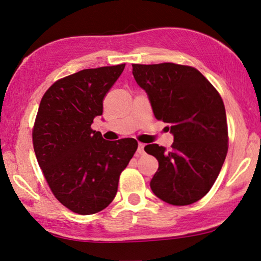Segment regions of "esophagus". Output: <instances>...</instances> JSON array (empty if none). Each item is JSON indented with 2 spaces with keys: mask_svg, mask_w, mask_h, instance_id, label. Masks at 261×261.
<instances>
[{
  "mask_svg": "<svg viewBox=\"0 0 261 261\" xmlns=\"http://www.w3.org/2000/svg\"><path fill=\"white\" fill-rule=\"evenodd\" d=\"M144 147H145V144H143V143H138V154H144Z\"/></svg>",
  "mask_w": 261,
  "mask_h": 261,
  "instance_id": "obj_1",
  "label": "esophagus"
}]
</instances>
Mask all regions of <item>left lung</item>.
<instances>
[{"instance_id":"obj_1","label":"left lung","mask_w":261,"mask_h":261,"mask_svg":"<svg viewBox=\"0 0 261 261\" xmlns=\"http://www.w3.org/2000/svg\"><path fill=\"white\" fill-rule=\"evenodd\" d=\"M138 85L146 91L156 120L174 135L170 149L145 146L159 169L153 193L175 206L191 205L206 196L228 152V125L222 98L197 69L175 63L132 64Z\"/></svg>"}]
</instances>
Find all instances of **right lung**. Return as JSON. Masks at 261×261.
Returning a JSON list of instances; mask_svg holds the SVG:
<instances>
[{
  "mask_svg": "<svg viewBox=\"0 0 261 261\" xmlns=\"http://www.w3.org/2000/svg\"><path fill=\"white\" fill-rule=\"evenodd\" d=\"M125 64L85 69L43 94L32 130L34 153L53 194L77 214L105 210L138 147L134 138L105 140L91 127Z\"/></svg>",
  "mask_w": 261,
  "mask_h": 261,
  "instance_id": "obj_1",
  "label": "right lung"
}]
</instances>
